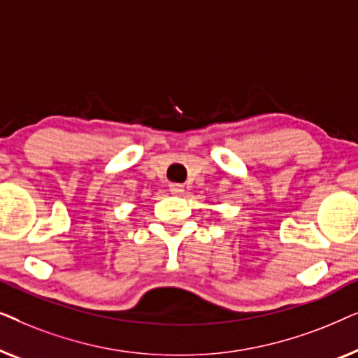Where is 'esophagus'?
I'll return each mask as SVG.
<instances>
[{
    "label": "esophagus",
    "instance_id": "obj_1",
    "mask_svg": "<svg viewBox=\"0 0 358 358\" xmlns=\"http://www.w3.org/2000/svg\"><path fill=\"white\" fill-rule=\"evenodd\" d=\"M169 192L173 194V195L184 194V185L182 184H171L169 185Z\"/></svg>",
    "mask_w": 358,
    "mask_h": 358
}]
</instances>
